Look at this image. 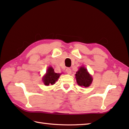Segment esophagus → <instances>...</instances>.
<instances>
[{"label": "esophagus", "instance_id": "esophagus-1", "mask_svg": "<svg viewBox=\"0 0 129 129\" xmlns=\"http://www.w3.org/2000/svg\"><path fill=\"white\" fill-rule=\"evenodd\" d=\"M66 72L68 74H70L72 73V70L70 69V68H67L66 69Z\"/></svg>", "mask_w": 129, "mask_h": 129}]
</instances>
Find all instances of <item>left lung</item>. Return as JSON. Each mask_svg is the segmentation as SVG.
<instances>
[{"label": "left lung", "mask_w": 129, "mask_h": 129, "mask_svg": "<svg viewBox=\"0 0 129 129\" xmlns=\"http://www.w3.org/2000/svg\"><path fill=\"white\" fill-rule=\"evenodd\" d=\"M76 82L79 86L82 87H89L91 84L92 78L87 72L86 68L81 67L75 74Z\"/></svg>", "instance_id": "left-lung-1"}]
</instances>
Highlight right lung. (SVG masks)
<instances>
[{"mask_svg": "<svg viewBox=\"0 0 129 129\" xmlns=\"http://www.w3.org/2000/svg\"><path fill=\"white\" fill-rule=\"evenodd\" d=\"M60 75L61 74L55 73L53 68L51 67H49L45 75L43 78V83L46 86H49V85H54L58 80Z\"/></svg>", "mask_w": 129, "mask_h": 129, "instance_id": "1", "label": "right lung"}]
</instances>
